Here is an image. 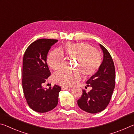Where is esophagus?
Returning <instances> with one entry per match:
<instances>
[{"instance_id": "esophagus-1", "label": "esophagus", "mask_w": 134, "mask_h": 134, "mask_svg": "<svg viewBox=\"0 0 134 134\" xmlns=\"http://www.w3.org/2000/svg\"><path fill=\"white\" fill-rule=\"evenodd\" d=\"M68 88H69L67 87H64V86L62 87V90H68Z\"/></svg>"}]
</instances>
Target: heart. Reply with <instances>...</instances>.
<instances>
[{"mask_svg":"<svg viewBox=\"0 0 134 134\" xmlns=\"http://www.w3.org/2000/svg\"><path fill=\"white\" fill-rule=\"evenodd\" d=\"M70 58L77 59L76 69L81 71L85 77L94 75L102 63L100 54L90 45L84 43H65L59 50H53L47 56V63L50 68L57 71L62 68L64 62L63 54ZM81 73L77 70L69 72L62 70L56 72L53 80L56 84L69 87L80 80Z\"/></svg>","mask_w":134,"mask_h":134,"instance_id":"1","label":"heart"}]
</instances>
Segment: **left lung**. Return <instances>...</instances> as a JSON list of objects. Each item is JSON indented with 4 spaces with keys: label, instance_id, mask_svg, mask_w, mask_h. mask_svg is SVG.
<instances>
[{
    "label": "left lung",
    "instance_id": "8db88e82",
    "mask_svg": "<svg viewBox=\"0 0 134 134\" xmlns=\"http://www.w3.org/2000/svg\"><path fill=\"white\" fill-rule=\"evenodd\" d=\"M103 53V60L97 72L86 82L91 90L82 91L77 101L81 109L90 113H97L106 108L115 86V69L112 58L103 46L99 44Z\"/></svg>",
    "mask_w": 134,
    "mask_h": 134
}]
</instances>
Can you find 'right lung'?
<instances>
[{"instance_id": "obj_1", "label": "right lung", "mask_w": 134, "mask_h": 134, "mask_svg": "<svg viewBox=\"0 0 134 134\" xmlns=\"http://www.w3.org/2000/svg\"><path fill=\"white\" fill-rule=\"evenodd\" d=\"M58 41L54 39H38L31 44L24 54L22 84L24 96L28 106L37 112H47L58 103L60 87L54 85L49 89L42 87L51 74L46 62L47 53Z\"/></svg>"}]
</instances>
